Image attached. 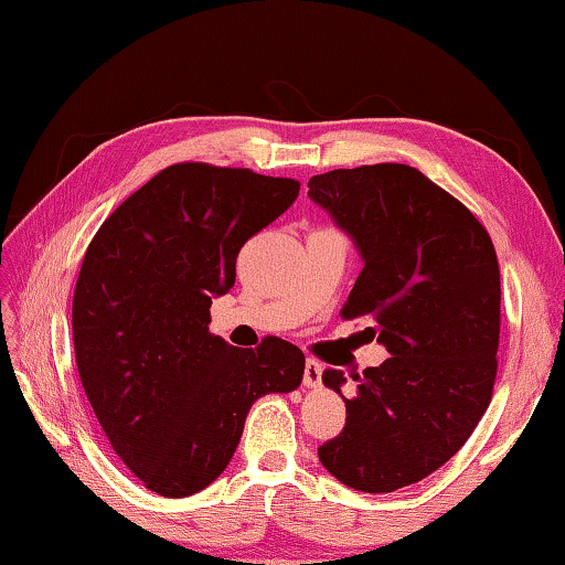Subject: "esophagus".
<instances>
[{
    "mask_svg": "<svg viewBox=\"0 0 565 565\" xmlns=\"http://www.w3.org/2000/svg\"><path fill=\"white\" fill-rule=\"evenodd\" d=\"M321 374H323L321 363L317 359H306V363H303V386H309V388L321 386Z\"/></svg>",
    "mask_w": 565,
    "mask_h": 565,
    "instance_id": "obj_1",
    "label": "esophagus"
}]
</instances>
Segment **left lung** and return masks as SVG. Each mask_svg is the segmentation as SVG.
I'll use <instances>...</instances> for the list:
<instances>
[{
	"label": "left lung",
	"instance_id": "left-lung-1",
	"mask_svg": "<svg viewBox=\"0 0 565 565\" xmlns=\"http://www.w3.org/2000/svg\"><path fill=\"white\" fill-rule=\"evenodd\" d=\"M309 196L356 244L363 269L343 319L366 317L391 353L323 384L343 396L347 426L319 448L349 489L391 493L434 473L473 434L491 404L501 331L499 259L483 224L406 164L333 169Z\"/></svg>",
	"mask_w": 565,
	"mask_h": 565
}]
</instances>
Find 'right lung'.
Masks as SVG:
<instances>
[{"label": "right lung", "instance_id": "add662e5", "mask_svg": "<svg viewBox=\"0 0 565 565\" xmlns=\"http://www.w3.org/2000/svg\"><path fill=\"white\" fill-rule=\"evenodd\" d=\"M296 196L294 179L171 164L117 206L84 254L76 369L111 448L149 491L206 489L232 461L254 401L301 384L294 343L266 337L236 349L209 333L242 246Z\"/></svg>", "mask_w": 565, "mask_h": 565}]
</instances>
